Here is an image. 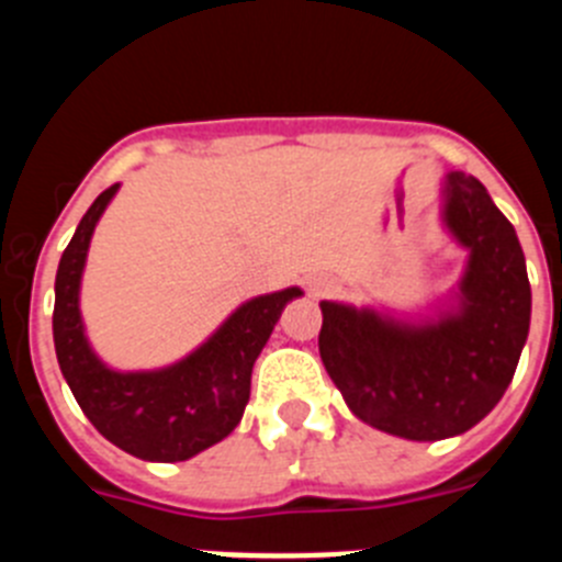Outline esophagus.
<instances>
[{
  "mask_svg": "<svg viewBox=\"0 0 562 562\" xmlns=\"http://www.w3.org/2000/svg\"><path fill=\"white\" fill-rule=\"evenodd\" d=\"M326 292H331V281H329V278H312V281H310V295L321 297V295H326Z\"/></svg>",
  "mask_w": 562,
  "mask_h": 562,
  "instance_id": "obj_1",
  "label": "esophagus"
}]
</instances>
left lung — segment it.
I'll return each mask as SVG.
<instances>
[{
  "label": "left lung",
  "instance_id": "8db88e82",
  "mask_svg": "<svg viewBox=\"0 0 562 562\" xmlns=\"http://www.w3.org/2000/svg\"><path fill=\"white\" fill-rule=\"evenodd\" d=\"M441 227L467 265L430 315L321 301V360L351 414L382 434H467L504 396L529 335L532 290L518 233L464 171L441 180Z\"/></svg>",
  "mask_w": 562,
  "mask_h": 562
}]
</instances>
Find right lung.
I'll return each instance as SVG.
<instances>
[{"mask_svg": "<svg viewBox=\"0 0 562 562\" xmlns=\"http://www.w3.org/2000/svg\"><path fill=\"white\" fill-rule=\"evenodd\" d=\"M121 186L92 202L56 272L53 340L69 391L114 448L143 461H188L231 436L250 400L252 362L301 286L245 301L182 360L148 371H117L95 355L83 329L81 278L89 241Z\"/></svg>", "mask_w": 562, "mask_h": 562, "instance_id": "1", "label": "right lung"}]
</instances>
